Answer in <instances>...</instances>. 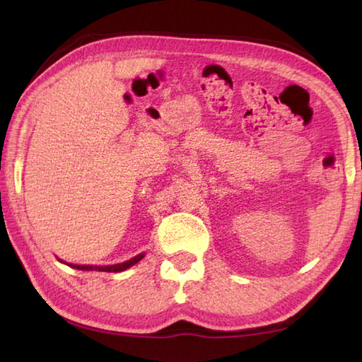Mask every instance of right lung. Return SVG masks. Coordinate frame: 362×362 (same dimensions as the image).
<instances>
[{
	"label": "right lung",
	"instance_id": "obj_1",
	"mask_svg": "<svg viewBox=\"0 0 362 362\" xmlns=\"http://www.w3.org/2000/svg\"><path fill=\"white\" fill-rule=\"evenodd\" d=\"M144 257V253H140V255H136L134 258H130L124 263H118V264H112V266H90V264H68L70 267L74 269H79V271H96V272H122L126 271V269L132 267L134 264H136L138 261Z\"/></svg>",
	"mask_w": 362,
	"mask_h": 362
}]
</instances>
